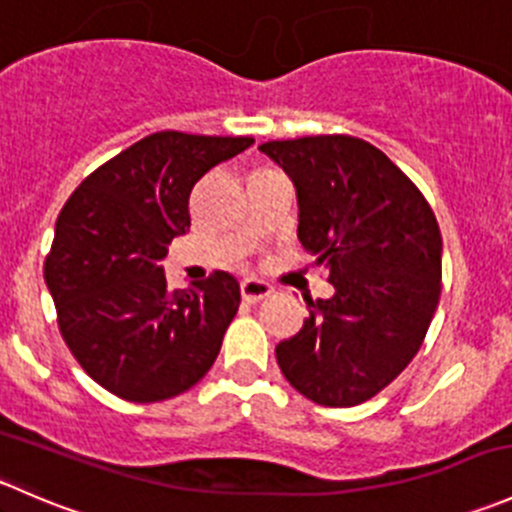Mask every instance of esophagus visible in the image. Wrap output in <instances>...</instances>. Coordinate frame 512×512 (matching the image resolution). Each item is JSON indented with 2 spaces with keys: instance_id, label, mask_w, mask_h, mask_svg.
Returning a JSON list of instances; mask_svg holds the SVG:
<instances>
[{
  "instance_id": "34e87169",
  "label": "esophagus",
  "mask_w": 512,
  "mask_h": 512,
  "mask_svg": "<svg viewBox=\"0 0 512 512\" xmlns=\"http://www.w3.org/2000/svg\"><path fill=\"white\" fill-rule=\"evenodd\" d=\"M240 294H242V299H245V302L255 304V302H260V299L270 297L272 287L267 285V282H262V280H242Z\"/></svg>"
}]
</instances>
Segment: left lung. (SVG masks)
<instances>
[{"label": "left lung", "mask_w": 512, "mask_h": 512, "mask_svg": "<svg viewBox=\"0 0 512 512\" xmlns=\"http://www.w3.org/2000/svg\"><path fill=\"white\" fill-rule=\"evenodd\" d=\"M297 190V235L334 294L277 344L294 389L329 409L364 404L409 366L441 297V230L421 190L354 136L262 143Z\"/></svg>", "instance_id": "obj_1"}]
</instances>
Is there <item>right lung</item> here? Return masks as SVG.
Returning <instances> with one entry per match:
<instances>
[{
	"instance_id": "add662e5",
	"label": "right lung",
	"mask_w": 512,
	"mask_h": 512,
	"mask_svg": "<svg viewBox=\"0 0 512 512\" xmlns=\"http://www.w3.org/2000/svg\"><path fill=\"white\" fill-rule=\"evenodd\" d=\"M255 138L160 131L96 168L56 220L44 280L61 337L118 399L156 404L198 384L240 307L230 272L170 289L160 262L190 230L195 183Z\"/></svg>"
}]
</instances>
